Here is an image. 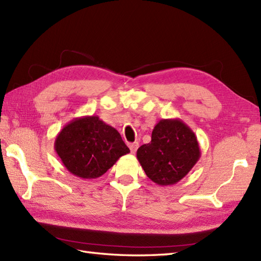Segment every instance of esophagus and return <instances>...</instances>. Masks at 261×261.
I'll use <instances>...</instances> for the list:
<instances>
[{
    "instance_id": "34e87169",
    "label": "esophagus",
    "mask_w": 261,
    "mask_h": 261,
    "mask_svg": "<svg viewBox=\"0 0 261 261\" xmlns=\"http://www.w3.org/2000/svg\"><path fill=\"white\" fill-rule=\"evenodd\" d=\"M129 148L131 150L132 153H136L137 149L139 148V143L138 142H133V143H129Z\"/></svg>"
}]
</instances>
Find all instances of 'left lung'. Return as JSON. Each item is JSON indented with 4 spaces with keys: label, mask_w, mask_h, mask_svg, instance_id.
<instances>
[{
    "label": "left lung",
    "mask_w": 261,
    "mask_h": 261,
    "mask_svg": "<svg viewBox=\"0 0 261 261\" xmlns=\"http://www.w3.org/2000/svg\"><path fill=\"white\" fill-rule=\"evenodd\" d=\"M197 137L180 119H162L154 125L151 142L141 145L137 158L145 174L159 186L179 182L200 159Z\"/></svg>",
    "instance_id": "8db88e82"
}]
</instances>
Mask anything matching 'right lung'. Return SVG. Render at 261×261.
Returning a JSON list of instances; mask_svg holds the SVG:
<instances>
[{"label":"right lung","instance_id":"1","mask_svg":"<svg viewBox=\"0 0 261 261\" xmlns=\"http://www.w3.org/2000/svg\"><path fill=\"white\" fill-rule=\"evenodd\" d=\"M54 149L66 170L81 179L101 177L130 152L120 133L98 116L75 118L64 125Z\"/></svg>","mask_w":261,"mask_h":261}]
</instances>
